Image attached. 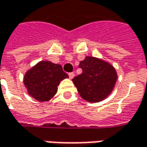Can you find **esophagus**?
Masks as SVG:
<instances>
[{"label":"esophagus","instance_id":"obj_1","mask_svg":"<svg viewBox=\"0 0 147 147\" xmlns=\"http://www.w3.org/2000/svg\"><path fill=\"white\" fill-rule=\"evenodd\" d=\"M68 75H69L70 79H72V78H74V76H75V74H74L73 72H71V73H69Z\"/></svg>","mask_w":147,"mask_h":147}]
</instances>
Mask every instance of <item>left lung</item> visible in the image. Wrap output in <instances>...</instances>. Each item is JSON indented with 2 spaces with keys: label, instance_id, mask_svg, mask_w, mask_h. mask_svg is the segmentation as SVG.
Returning <instances> with one entry per match:
<instances>
[{
  "label": "left lung",
  "instance_id": "1",
  "mask_svg": "<svg viewBox=\"0 0 147 147\" xmlns=\"http://www.w3.org/2000/svg\"><path fill=\"white\" fill-rule=\"evenodd\" d=\"M82 73L72 79L80 96L90 102L105 99L113 90L118 75L115 68L105 60L87 56L80 62Z\"/></svg>",
  "mask_w": 147,
  "mask_h": 147
}]
</instances>
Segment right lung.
<instances>
[{
	"label": "right lung",
	"instance_id": "obj_1",
	"mask_svg": "<svg viewBox=\"0 0 147 147\" xmlns=\"http://www.w3.org/2000/svg\"><path fill=\"white\" fill-rule=\"evenodd\" d=\"M68 78L62 66L49 60H42L29 69L23 76L28 93L39 102L50 100L57 92L60 82Z\"/></svg>",
	"mask_w": 147,
	"mask_h": 147
}]
</instances>
